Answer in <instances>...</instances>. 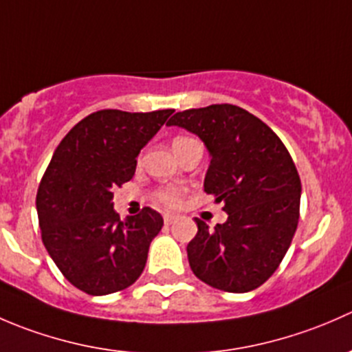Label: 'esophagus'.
Segmentation results:
<instances>
[{"instance_id": "1", "label": "esophagus", "mask_w": 352, "mask_h": 352, "mask_svg": "<svg viewBox=\"0 0 352 352\" xmlns=\"http://www.w3.org/2000/svg\"><path fill=\"white\" fill-rule=\"evenodd\" d=\"M175 219H177L175 214H168V212H166V214H163V221H165L166 226L172 225V223L175 221Z\"/></svg>"}]
</instances>
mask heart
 Wrapping results in <instances>:
<instances>
[{"label": "heart", "mask_w": 352, "mask_h": 352, "mask_svg": "<svg viewBox=\"0 0 352 352\" xmlns=\"http://www.w3.org/2000/svg\"><path fill=\"white\" fill-rule=\"evenodd\" d=\"M187 141H190V138H186V136L175 138V140H173V150L177 151L182 144H186ZM184 196H186V190H184L180 186H162L156 190H153L151 199H153V202H156V204L173 209V208H179V206L182 204Z\"/></svg>", "instance_id": "obj_1"}]
</instances>
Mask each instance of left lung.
Instances as JSON below:
<instances>
[{
	"label": "left lung",
	"instance_id": "obj_1",
	"mask_svg": "<svg viewBox=\"0 0 352 352\" xmlns=\"http://www.w3.org/2000/svg\"><path fill=\"white\" fill-rule=\"evenodd\" d=\"M166 124L204 141L211 155L204 192L228 212L214 230L196 218L197 233L187 245L192 272L228 293L264 285L285 258L300 219L301 180L289 151L267 124L232 104L177 112Z\"/></svg>",
	"mask_w": 352,
	"mask_h": 352
}]
</instances>
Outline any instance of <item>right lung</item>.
<instances>
[{
	"mask_svg": "<svg viewBox=\"0 0 352 352\" xmlns=\"http://www.w3.org/2000/svg\"><path fill=\"white\" fill-rule=\"evenodd\" d=\"M172 113H90L63 138L45 168L35 201L42 242L63 276L83 293L126 289L146 265L162 214L143 208L120 219L112 190L133 179L141 148Z\"/></svg>",
	"mask_w": 352,
	"mask_h": 352,
	"instance_id": "add662e5",
	"label": "right lung"
}]
</instances>
